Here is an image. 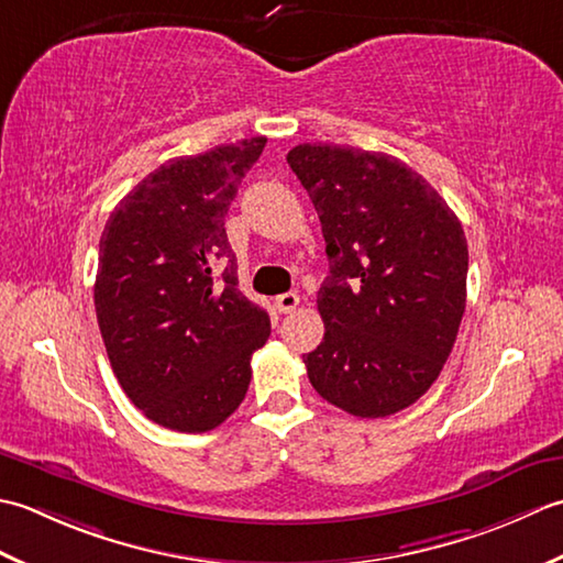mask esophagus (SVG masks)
Here are the masks:
<instances>
[{
	"mask_svg": "<svg viewBox=\"0 0 563 563\" xmlns=\"http://www.w3.org/2000/svg\"><path fill=\"white\" fill-rule=\"evenodd\" d=\"M274 306H277L279 313H291V311H296V306H298V294H294V291L282 294V296L274 298Z\"/></svg>",
	"mask_w": 563,
	"mask_h": 563,
	"instance_id": "1",
	"label": "esophagus"
}]
</instances>
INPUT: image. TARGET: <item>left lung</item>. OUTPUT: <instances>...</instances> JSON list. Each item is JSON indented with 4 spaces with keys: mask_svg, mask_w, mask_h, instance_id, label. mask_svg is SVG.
I'll use <instances>...</instances> for the list:
<instances>
[{
    "mask_svg": "<svg viewBox=\"0 0 563 563\" xmlns=\"http://www.w3.org/2000/svg\"><path fill=\"white\" fill-rule=\"evenodd\" d=\"M323 225L330 274L318 291L323 342L303 354L328 404L386 418L440 376L466 308L462 223L398 157L303 143L286 155Z\"/></svg>",
    "mask_w": 563,
    "mask_h": 563,
    "instance_id": "left-lung-1",
    "label": "left lung"
}]
</instances>
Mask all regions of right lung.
<instances>
[{
    "label": "right lung",
    "mask_w": 563,
    "mask_h": 563,
    "mask_svg": "<svg viewBox=\"0 0 563 563\" xmlns=\"http://www.w3.org/2000/svg\"><path fill=\"white\" fill-rule=\"evenodd\" d=\"M267 137L167 159L111 211L95 306L111 369L145 418L209 432L247 394L267 311L238 289L225 216Z\"/></svg>",
    "instance_id": "1"
}]
</instances>
